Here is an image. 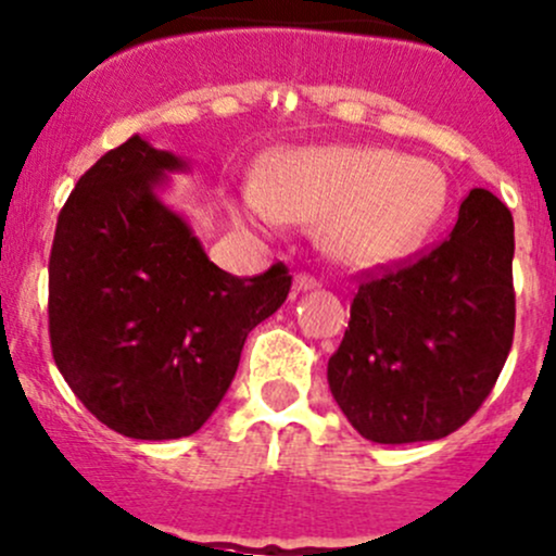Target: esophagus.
<instances>
[{"label":"esophagus","instance_id":"obj_1","mask_svg":"<svg viewBox=\"0 0 556 556\" xmlns=\"http://www.w3.org/2000/svg\"><path fill=\"white\" fill-rule=\"evenodd\" d=\"M292 288H295V292H308V290L319 288V282H316L314 277H308V274H298L295 282H292Z\"/></svg>","mask_w":556,"mask_h":556}]
</instances>
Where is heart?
<instances>
[{
	"mask_svg": "<svg viewBox=\"0 0 556 556\" xmlns=\"http://www.w3.org/2000/svg\"><path fill=\"white\" fill-rule=\"evenodd\" d=\"M446 205V176L432 163L380 148H314L274 163L250 216L321 227L327 253L369 268L401 258Z\"/></svg>",
	"mask_w": 556,
	"mask_h": 556,
	"instance_id": "b5f03b06",
	"label": "heart"
}]
</instances>
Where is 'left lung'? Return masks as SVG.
I'll return each mask as SVG.
<instances>
[{
	"instance_id": "8db88e82",
	"label": "left lung",
	"mask_w": 556,
	"mask_h": 556,
	"mask_svg": "<svg viewBox=\"0 0 556 556\" xmlns=\"http://www.w3.org/2000/svg\"><path fill=\"white\" fill-rule=\"evenodd\" d=\"M515 224L472 189L441 245L367 277L327 380L367 441L446 438L478 412L515 334Z\"/></svg>"
}]
</instances>
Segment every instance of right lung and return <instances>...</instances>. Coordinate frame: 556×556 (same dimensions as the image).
Segmentation results:
<instances>
[{"mask_svg": "<svg viewBox=\"0 0 556 556\" xmlns=\"http://www.w3.org/2000/svg\"><path fill=\"white\" fill-rule=\"evenodd\" d=\"M185 157L139 134L105 152L63 205L50 255V340L84 406L137 441L198 432L255 325L288 298L282 264L231 277L161 200Z\"/></svg>", "mask_w": 556, "mask_h": 556, "instance_id": "right-lung-1", "label": "right lung"}]
</instances>
